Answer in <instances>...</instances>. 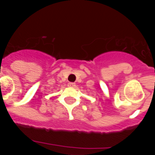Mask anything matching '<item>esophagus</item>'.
Listing matches in <instances>:
<instances>
[{
  "label": "esophagus",
  "mask_w": 155,
  "mask_h": 155,
  "mask_svg": "<svg viewBox=\"0 0 155 155\" xmlns=\"http://www.w3.org/2000/svg\"><path fill=\"white\" fill-rule=\"evenodd\" d=\"M75 85H76V84H75L74 83H72V82H70V83H68V86L69 87H75Z\"/></svg>",
  "instance_id": "esophagus-1"
}]
</instances>
